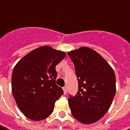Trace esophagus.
I'll return each mask as SVG.
<instances>
[{
  "mask_svg": "<svg viewBox=\"0 0 130 130\" xmlns=\"http://www.w3.org/2000/svg\"><path fill=\"white\" fill-rule=\"evenodd\" d=\"M63 92H64V95H66L67 94V88L66 86H64V87H63Z\"/></svg>",
  "mask_w": 130,
  "mask_h": 130,
  "instance_id": "esophagus-1",
  "label": "esophagus"
}]
</instances>
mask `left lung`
Masks as SVG:
<instances>
[{
  "mask_svg": "<svg viewBox=\"0 0 130 130\" xmlns=\"http://www.w3.org/2000/svg\"><path fill=\"white\" fill-rule=\"evenodd\" d=\"M78 80L77 94L69 97L73 117L83 124L102 118L116 93V77L111 66L96 51L87 47L68 53Z\"/></svg>",
  "mask_w": 130,
  "mask_h": 130,
  "instance_id": "obj_1",
  "label": "left lung"
}]
</instances>
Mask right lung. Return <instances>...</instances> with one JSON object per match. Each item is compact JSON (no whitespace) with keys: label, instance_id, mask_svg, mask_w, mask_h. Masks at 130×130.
I'll use <instances>...</instances> for the list:
<instances>
[{"label":"right lung","instance_id":"1","mask_svg":"<svg viewBox=\"0 0 130 130\" xmlns=\"http://www.w3.org/2000/svg\"><path fill=\"white\" fill-rule=\"evenodd\" d=\"M65 53L42 46L29 53L13 70L11 87L20 111L28 119L40 121L53 111L55 102L63 94L56 83V66Z\"/></svg>","mask_w":130,"mask_h":130}]
</instances>
